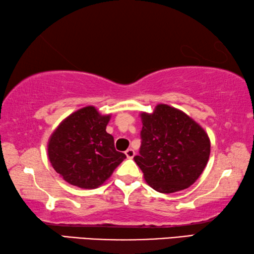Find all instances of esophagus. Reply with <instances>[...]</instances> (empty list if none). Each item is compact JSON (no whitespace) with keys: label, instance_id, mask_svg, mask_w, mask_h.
Returning a JSON list of instances; mask_svg holds the SVG:
<instances>
[{"label":"esophagus","instance_id":"esophagus-1","mask_svg":"<svg viewBox=\"0 0 254 254\" xmlns=\"http://www.w3.org/2000/svg\"><path fill=\"white\" fill-rule=\"evenodd\" d=\"M125 154H126V156H127V158H129V159H131L132 157L135 156V150L134 149H131V148H128L126 152H125Z\"/></svg>","mask_w":254,"mask_h":254}]
</instances>
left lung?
<instances>
[{
    "label": "left lung",
    "mask_w": 254,
    "mask_h": 254,
    "mask_svg": "<svg viewBox=\"0 0 254 254\" xmlns=\"http://www.w3.org/2000/svg\"><path fill=\"white\" fill-rule=\"evenodd\" d=\"M139 155L134 157L150 188L174 193L195 183L208 162L211 143L205 130L180 109L165 104L141 113Z\"/></svg>",
    "instance_id": "1"
}]
</instances>
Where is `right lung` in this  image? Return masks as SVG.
I'll return each instance as SVG.
<instances>
[{"label": "right lung", "instance_id": "right-lung-1", "mask_svg": "<svg viewBox=\"0 0 254 254\" xmlns=\"http://www.w3.org/2000/svg\"><path fill=\"white\" fill-rule=\"evenodd\" d=\"M110 115L88 106L74 111L52 132L48 155L52 167L69 184L97 189L109 179L126 155L115 149L106 131Z\"/></svg>", "mask_w": 254, "mask_h": 254}]
</instances>
